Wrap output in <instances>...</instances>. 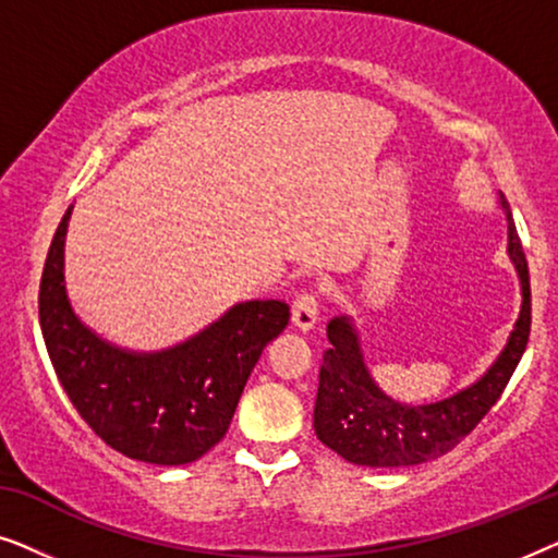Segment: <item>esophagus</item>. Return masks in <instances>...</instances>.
I'll use <instances>...</instances> for the list:
<instances>
[{
    "mask_svg": "<svg viewBox=\"0 0 558 558\" xmlns=\"http://www.w3.org/2000/svg\"><path fill=\"white\" fill-rule=\"evenodd\" d=\"M319 315V296L312 289H304V292L296 294L292 304V323L300 327V330H310L315 327Z\"/></svg>",
    "mask_w": 558,
    "mask_h": 558,
    "instance_id": "34e87169",
    "label": "esophagus"
}]
</instances>
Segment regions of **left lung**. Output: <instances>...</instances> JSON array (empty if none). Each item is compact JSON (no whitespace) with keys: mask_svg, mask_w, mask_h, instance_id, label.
I'll list each match as a JSON object with an SVG mask.
<instances>
[{"mask_svg":"<svg viewBox=\"0 0 558 558\" xmlns=\"http://www.w3.org/2000/svg\"><path fill=\"white\" fill-rule=\"evenodd\" d=\"M500 201L508 213V251L521 277L523 304L506 350L475 386L429 407H407L391 401L373 384L357 345V335L348 319L335 317L327 325L330 348L323 353V365H319L315 434L323 445L345 457L348 462L365 468H409V464L437 460L460 445L506 391L529 345L531 281L510 208L506 197L500 195Z\"/></svg>","mask_w":558,"mask_h":558,"instance_id":"left-lung-1","label":"left lung"}]
</instances>
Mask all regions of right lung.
<instances>
[{
	"label": "right lung",
	"mask_w": 558,
	"mask_h": 558,
	"mask_svg": "<svg viewBox=\"0 0 558 558\" xmlns=\"http://www.w3.org/2000/svg\"><path fill=\"white\" fill-rule=\"evenodd\" d=\"M65 210L40 279V327L56 376L75 411L117 452L151 464H187L226 437L262 350L284 330L279 300L235 304L208 330L162 353H126L73 315L63 284Z\"/></svg>",
	"instance_id": "obj_1"
}]
</instances>
